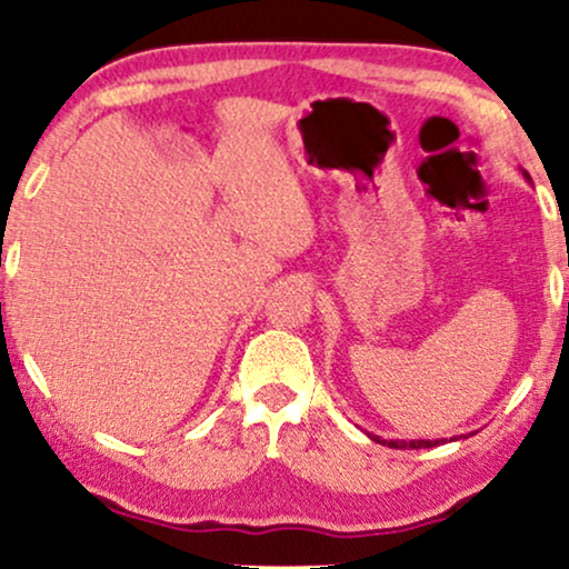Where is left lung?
Returning a JSON list of instances; mask_svg holds the SVG:
<instances>
[{"label":"left lung","mask_w":569,"mask_h":569,"mask_svg":"<svg viewBox=\"0 0 569 569\" xmlns=\"http://www.w3.org/2000/svg\"><path fill=\"white\" fill-rule=\"evenodd\" d=\"M523 178H526V181H531V176H528L526 170H523ZM368 438L372 442H380V446H388V448H432V446H440V442H442V440H383L380 435H372V432H368ZM463 438H466V435H463ZM450 440H456V438H450Z\"/></svg>","instance_id":"left-lung-1"}]
</instances>
